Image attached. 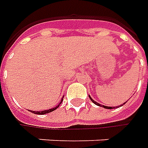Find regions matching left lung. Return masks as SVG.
Instances as JSON below:
<instances>
[{
    "instance_id": "1",
    "label": "left lung",
    "mask_w": 148,
    "mask_h": 148,
    "mask_svg": "<svg viewBox=\"0 0 148 148\" xmlns=\"http://www.w3.org/2000/svg\"><path fill=\"white\" fill-rule=\"evenodd\" d=\"M90 99H91V101H92V102H93L94 103L96 104V105H98V106H100V107H102V105H101V104L98 103L97 102H95V101H94V100L90 98ZM125 103H124V104H125ZM103 108H108V109H112V107H107V106H103ZM113 108H115V107H113Z\"/></svg>"
}]
</instances>
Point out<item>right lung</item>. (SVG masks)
<instances>
[{
  "mask_svg": "<svg viewBox=\"0 0 148 148\" xmlns=\"http://www.w3.org/2000/svg\"><path fill=\"white\" fill-rule=\"evenodd\" d=\"M62 102V99L61 100V103ZM61 103L58 104V106L56 107V108H52V109H49V110H45V111H41V112H35V111H31V112H32V113L34 114H38V115H44V114H46V113H49V112H53L54 111L55 109H57L59 107V105L61 104Z\"/></svg>",
  "mask_w": 148,
  "mask_h": 148,
  "instance_id": "add662e5",
  "label": "right lung"
}]
</instances>
